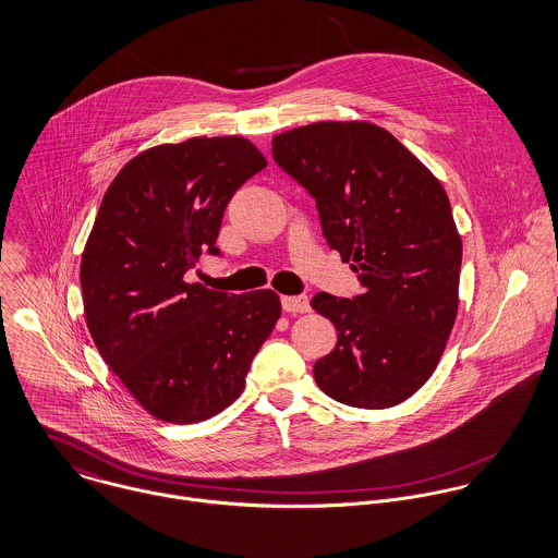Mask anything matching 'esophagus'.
<instances>
[{
	"label": "esophagus",
	"instance_id": "esophagus-1",
	"mask_svg": "<svg viewBox=\"0 0 558 558\" xmlns=\"http://www.w3.org/2000/svg\"><path fill=\"white\" fill-rule=\"evenodd\" d=\"M282 308L284 313H308L311 311V304H308V298L304 295H284L282 300Z\"/></svg>",
	"mask_w": 558,
	"mask_h": 558
}]
</instances>
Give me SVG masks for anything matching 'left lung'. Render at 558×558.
Instances as JSON below:
<instances>
[{
	"label": "left lung",
	"instance_id": "1",
	"mask_svg": "<svg viewBox=\"0 0 558 558\" xmlns=\"http://www.w3.org/2000/svg\"><path fill=\"white\" fill-rule=\"evenodd\" d=\"M276 163L317 203L322 230L357 274L353 300L317 293L336 347L319 388L351 408L410 399L436 371L459 304L461 236L440 181L386 129L313 122L271 140Z\"/></svg>",
	"mask_w": 558,
	"mask_h": 558
}]
</instances>
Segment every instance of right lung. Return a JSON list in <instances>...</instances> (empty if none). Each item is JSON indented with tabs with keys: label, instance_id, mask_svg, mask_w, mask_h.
<instances>
[{
	"label": "right lung",
	"instance_id": "obj_1",
	"mask_svg": "<svg viewBox=\"0 0 558 558\" xmlns=\"http://www.w3.org/2000/svg\"><path fill=\"white\" fill-rule=\"evenodd\" d=\"M267 166L245 137H192L133 157L108 187L82 254L90 336L133 399L177 425L207 421L245 386L280 319L269 291L185 282L216 247L234 192Z\"/></svg>",
	"mask_w": 558,
	"mask_h": 558
}]
</instances>
